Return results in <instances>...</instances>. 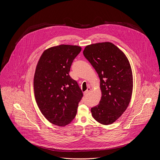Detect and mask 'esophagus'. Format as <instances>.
<instances>
[{"label":"esophagus","instance_id":"esophagus-1","mask_svg":"<svg viewBox=\"0 0 160 160\" xmlns=\"http://www.w3.org/2000/svg\"><path fill=\"white\" fill-rule=\"evenodd\" d=\"M90 87H88V88H87V90L85 91V92H84V93H83V94H84V95H87L89 92H90Z\"/></svg>","mask_w":160,"mask_h":160}]
</instances>
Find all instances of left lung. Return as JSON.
I'll return each mask as SVG.
<instances>
[{
    "label": "left lung",
    "instance_id": "8db88e82",
    "mask_svg": "<svg viewBox=\"0 0 160 160\" xmlns=\"http://www.w3.org/2000/svg\"><path fill=\"white\" fill-rule=\"evenodd\" d=\"M83 53L100 78L101 99L91 109L92 116L102 124H111L125 112L131 98L133 77L130 63L124 52L111 42L87 45Z\"/></svg>",
    "mask_w": 160,
    "mask_h": 160
}]
</instances>
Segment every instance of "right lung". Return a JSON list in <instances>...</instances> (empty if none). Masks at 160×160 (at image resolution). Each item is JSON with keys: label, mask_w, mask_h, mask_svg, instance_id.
<instances>
[{"label": "right lung", "mask_w": 160, "mask_h": 160, "mask_svg": "<svg viewBox=\"0 0 160 160\" xmlns=\"http://www.w3.org/2000/svg\"><path fill=\"white\" fill-rule=\"evenodd\" d=\"M82 48L60 44L44 51L36 65L34 92L38 108L52 124L65 126L75 118L83 93L69 75L70 67Z\"/></svg>", "instance_id": "add662e5"}]
</instances>
